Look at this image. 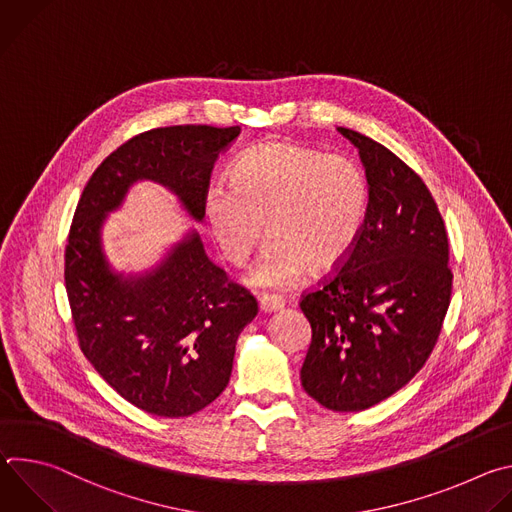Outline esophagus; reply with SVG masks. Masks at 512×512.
<instances>
[{"mask_svg":"<svg viewBox=\"0 0 512 512\" xmlns=\"http://www.w3.org/2000/svg\"><path fill=\"white\" fill-rule=\"evenodd\" d=\"M285 306V300L281 296H273V294H263L259 298V308L265 312V314H271V312H277Z\"/></svg>","mask_w":512,"mask_h":512,"instance_id":"34e87169","label":"esophagus"}]
</instances>
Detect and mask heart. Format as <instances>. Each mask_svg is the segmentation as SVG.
<instances>
[{
	"mask_svg": "<svg viewBox=\"0 0 512 512\" xmlns=\"http://www.w3.org/2000/svg\"><path fill=\"white\" fill-rule=\"evenodd\" d=\"M227 184L206 192L210 233L243 265L267 233L271 243L253 273L265 287H289L312 269H338L354 251L369 214L371 190L356 162L296 141H263L229 168Z\"/></svg>",
	"mask_w": 512,
	"mask_h": 512,
	"instance_id": "heart-1",
	"label": "heart"
}]
</instances>
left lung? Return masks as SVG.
Returning <instances> with one entry per match:
<instances>
[{
  "instance_id": "1",
  "label": "left lung",
  "mask_w": 512,
  "mask_h": 512,
  "mask_svg": "<svg viewBox=\"0 0 512 512\" xmlns=\"http://www.w3.org/2000/svg\"><path fill=\"white\" fill-rule=\"evenodd\" d=\"M338 131L358 148L371 200L350 257L302 294L312 326L302 385L326 409L362 411L405 387L440 338L450 243L419 174L375 139Z\"/></svg>"
}]
</instances>
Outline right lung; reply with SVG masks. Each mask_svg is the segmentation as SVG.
I'll use <instances>...</instances> for the list:
<instances>
[{
  "label": "right lung",
  "mask_w": 512,
  "mask_h": 512,
  "mask_svg": "<svg viewBox=\"0 0 512 512\" xmlns=\"http://www.w3.org/2000/svg\"><path fill=\"white\" fill-rule=\"evenodd\" d=\"M239 133L212 125L143 131L101 162L72 216L64 285L79 346L125 401L152 415L188 417L225 391L257 300L206 257L196 233L154 273L123 279L109 271L99 229L143 178L168 186L202 221L214 162Z\"/></svg>",
  "instance_id": "obj_1"
}]
</instances>
